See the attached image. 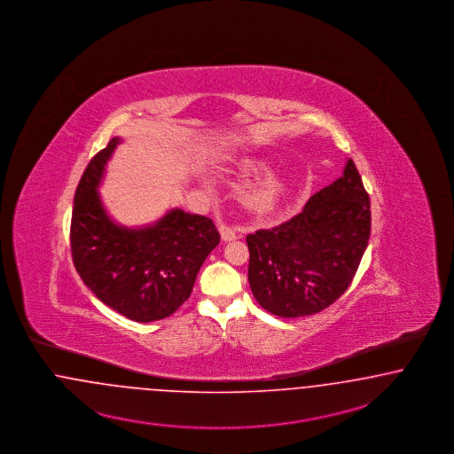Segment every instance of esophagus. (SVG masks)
Wrapping results in <instances>:
<instances>
[{
  "label": "esophagus",
  "mask_w": 454,
  "mask_h": 454,
  "mask_svg": "<svg viewBox=\"0 0 454 454\" xmlns=\"http://www.w3.org/2000/svg\"><path fill=\"white\" fill-rule=\"evenodd\" d=\"M219 235H221L223 241H235L236 238H238L235 230L230 228V226H224V224L219 226Z\"/></svg>",
  "instance_id": "obj_1"
}]
</instances>
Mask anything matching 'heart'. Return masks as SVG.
Listing matches in <instances>:
<instances>
[{
	"instance_id": "obj_1",
	"label": "heart",
	"mask_w": 454,
	"mask_h": 454,
	"mask_svg": "<svg viewBox=\"0 0 454 454\" xmlns=\"http://www.w3.org/2000/svg\"><path fill=\"white\" fill-rule=\"evenodd\" d=\"M263 169H265V162L256 159L247 160L243 164V171L248 174H258ZM283 192H285V183L282 179L270 176L248 191V194L245 196V203L254 213H266L278 204L282 200Z\"/></svg>"
}]
</instances>
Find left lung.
<instances>
[{"label": "left lung", "instance_id": "8db88e82", "mask_svg": "<svg viewBox=\"0 0 454 454\" xmlns=\"http://www.w3.org/2000/svg\"><path fill=\"white\" fill-rule=\"evenodd\" d=\"M371 236V201L352 159L297 216L247 236L248 282L273 315L295 318L332 305L352 283Z\"/></svg>", "mask_w": 454, "mask_h": 454}]
</instances>
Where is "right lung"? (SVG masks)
<instances>
[{"label": "right lung", "mask_w": 454, "mask_h": 454, "mask_svg": "<svg viewBox=\"0 0 454 454\" xmlns=\"http://www.w3.org/2000/svg\"><path fill=\"white\" fill-rule=\"evenodd\" d=\"M121 142L114 137L95 154L80 179L70 248L80 278L95 297L127 318L147 324L169 317L188 300L221 236L211 219L179 207L142 228H125L110 218L97 188Z\"/></svg>", "instance_id": "right-lung-1"}]
</instances>
